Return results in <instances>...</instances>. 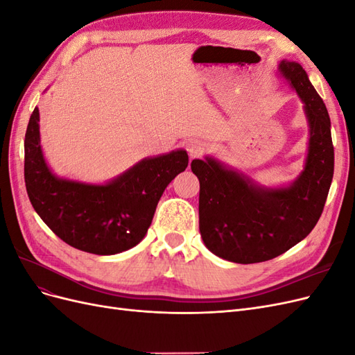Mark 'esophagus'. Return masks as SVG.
Masks as SVG:
<instances>
[{
  "label": "esophagus",
  "instance_id": "1",
  "mask_svg": "<svg viewBox=\"0 0 355 355\" xmlns=\"http://www.w3.org/2000/svg\"><path fill=\"white\" fill-rule=\"evenodd\" d=\"M187 151L191 158H197L206 151V144L200 141V139H191V141L187 142Z\"/></svg>",
  "mask_w": 355,
  "mask_h": 355
}]
</instances>
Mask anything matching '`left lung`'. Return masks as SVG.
<instances>
[{"label": "left lung", "instance_id": "obj_1", "mask_svg": "<svg viewBox=\"0 0 355 355\" xmlns=\"http://www.w3.org/2000/svg\"><path fill=\"white\" fill-rule=\"evenodd\" d=\"M278 72L300 102L308 123L304 170L283 187H265L240 170L206 155L192 159L200 180V234L207 249L235 263L274 259L313 231L333 179L330 118L323 99L297 62L283 59Z\"/></svg>", "mask_w": 355, "mask_h": 355}]
</instances>
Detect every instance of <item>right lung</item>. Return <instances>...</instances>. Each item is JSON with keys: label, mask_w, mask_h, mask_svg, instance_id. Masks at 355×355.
<instances>
[{"label": "right lung", "mask_w": 355, "mask_h": 355, "mask_svg": "<svg viewBox=\"0 0 355 355\" xmlns=\"http://www.w3.org/2000/svg\"><path fill=\"white\" fill-rule=\"evenodd\" d=\"M35 106L25 135V184L32 207L60 240L94 254H115L141 243L167 185L188 167L185 149L148 157L105 182L59 178L42 154Z\"/></svg>", "instance_id": "1"}]
</instances>
